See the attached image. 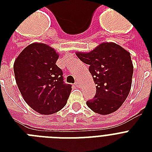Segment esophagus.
Returning a JSON list of instances; mask_svg holds the SVG:
<instances>
[{"label": "esophagus", "mask_w": 152, "mask_h": 152, "mask_svg": "<svg viewBox=\"0 0 152 152\" xmlns=\"http://www.w3.org/2000/svg\"><path fill=\"white\" fill-rule=\"evenodd\" d=\"M75 85L76 86V87H77V88H80V82H79V81H76V83H75Z\"/></svg>", "instance_id": "obj_1"}]
</instances>
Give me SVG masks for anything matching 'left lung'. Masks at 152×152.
<instances>
[{
  "label": "left lung",
  "mask_w": 152,
  "mask_h": 152,
  "mask_svg": "<svg viewBox=\"0 0 152 152\" xmlns=\"http://www.w3.org/2000/svg\"><path fill=\"white\" fill-rule=\"evenodd\" d=\"M89 64L96 95L87 105L95 113L107 115L120 108L129 94L133 64L129 52L114 42H102L90 52H76Z\"/></svg>",
  "instance_id": "1"
}]
</instances>
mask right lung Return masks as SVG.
<instances>
[{
    "label": "right lung",
    "mask_w": 152,
    "mask_h": 152,
    "mask_svg": "<svg viewBox=\"0 0 152 152\" xmlns=\"http://www.w3.org/2000/svg\"><path fill=\"white\" fill-rule=\"evenodd\" d=\"M58 53L49 45L30 44L20 53L13 69L18 88L24 101L38 113L50 115L67 103L72 86L63 81L56 64Z\"/></svg>",
    "instance_id": "add662e5"
}]
</instances>
